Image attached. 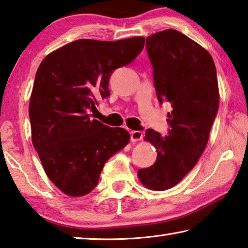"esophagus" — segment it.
I'll return each mask as SVG.
<instances>
[{"instance_id": "esophagus-1", "label": "esophagus", "mask_w": 248, "mask_h": 248, "mask_svg": "<svg viewBox=\"0 0 248 248\" xmlns=\"http://www.w3.org/2000/svg\"><path fill=\"white\" fill-rule=\"evenodd\" d=\"M142 139H143V132L142 131H132L131 132V141L132 142L141 141Z\"/></svg>"}]
</instances>
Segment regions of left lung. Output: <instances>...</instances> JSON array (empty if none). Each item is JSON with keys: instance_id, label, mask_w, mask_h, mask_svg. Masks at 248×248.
Returning <instances> with one entry per match:
<instances>
[{"instance_id": "1", "label": "left lung", "mask_w": 248, "mask_h": 248, "mask_svg": "<svg viewBox=\"0 0 248 248\" xmlns=\"http://www.w3.org/2000/svg\"><path fill=\"white\" fill-rule=\"evenodd\" d=\"M157 100L169 102L168 136L148 129L145 141L157 150L154 165L140 169V181L164 191L190 172L204 152L219 106L217 71L210 54L177 30L146 38Z\"/></svg>"}]
</instances>
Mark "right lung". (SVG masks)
<instances>
[{"label": "right lung", "instance_id": "add662e5", "mask_svg": "<svg viewBox=\"0 0 248 248\" xmlns=\"http://www.w3.org/2000/svg\"><path fill=\"white\" fill-rule=\"evenodd\" d=\"M145 39H81L44 58L35 74L29 118L32 143L49 180L69 196L97 186L103 167L130 134L92 118L97 98L109 96L111 74L142 52Z\"/></svg>", "mask_w": 248, "mask_h": 248}]
</instances>
